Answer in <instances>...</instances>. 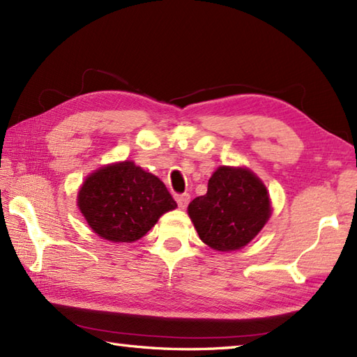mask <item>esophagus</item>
I'll use <instances>...</instances> for the list:
<instances>
[{
    "label": "esophagus",
    "mask_w": 357,
    "mask_h": 357,
    "mask_svg": "<svg viewBox=\"0 0 357 357\" xmlns=\"http://www.w3.org/2000/svg\"><path fill=\"white\" fill-rule=\"evenodd\" d=\"M175 199H176V202H178V205H179V208H185L188 201H190V195H188V193L175 195Z\"/></svg>",
    "instance_id": "obj_1"
}]
</instances>
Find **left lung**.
<instances>
[{"label":"left lung","mask_w":357,"mask_h":357,"mask_svg":"<svg viewBox=\"0 0 357 357\" xmlns=\"http://www.w3.org/2000/svg\"><path fill=\"white\" fill-rule=\"evenodd\" d=\"M268 190L246 167L222 165L206 195L193 199L188 216L204 243L228 252L246 246L271 218Z\"/></svg>","instance_id":"8db88e82"}]
</instances>
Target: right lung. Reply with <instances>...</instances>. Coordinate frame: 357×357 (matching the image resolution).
<instances>
[{
	"label": "right lung",
	"instance_id": "obj_1",
	"mask_svg": "<svg viewBox=\"0 0 357 357\" xmlns=\"http://www.w3.org/2000/svg\"><path fill=\"white\" fill-rule=\"evenodd\" d=\"M77 206L98 237L130 243L178 205L160 178L123 161L91 173L79 190Z\"/></svg>",
	"mask_w": 357,
	"mask_h": 357
}]
</instances>
